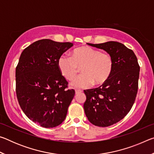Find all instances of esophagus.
Masks as SVG:
<instances>
[{
    "label": "esophagus",
    "mask_w": 154,
    "mask_h": 154,
    "mask_svg": "<svg viewBox=\"0 0 154 154\" xmlns=\"http://www.w3.org/2000/svg\"><path fill=\"white\" fill-rule=\"evenodd\" d=\"M82 92V90H75V94H79Z\"/></svg>",
    "instance_id": "34e87169"
}]
</instances>
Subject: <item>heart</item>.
<instances>
[{
    "label": "heart",
    "instance_id": "b5f03b06",
    "mask_svg": "<svg viewBox=\"0 0 154 154\" xmlns=\"http://www.w3.org/2000/svg\"><path fill=\"white\" fill-rule=\"evenodd\" d=\"M59 70L67 80L71 81L76 77L79 68L82 74L71 83L77 88H86L94 83L100 85L107 81L113 71L114 61L107 52H101L89 46L76 48L71 56L63 54L58 60Z\"/></svg>",
    "mask_w": 154,
    "mask_h": 154
}]
</instances>
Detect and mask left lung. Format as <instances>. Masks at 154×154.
I'll return each mask as SVG.
<instances>
[{
  "label": "left lung",
  "mask_w": 154,
  "mask_h": 154,
  "mask_svg": "<svg viewBox=\"0 0 154 154\" xmlns=\"http://www.w3.org/2000/svg\"><path fill=\"white\" fill-rule=\"evenodd\" d=\"M112 56L114 66L111 76L100 87L84 90L85 116L91 123L100 127L116 124L129 113L136 99L140 66L132 49L116 41L88 43Z\"/></svg>",
  "instance_id": "obj_1"
}]
</instances>
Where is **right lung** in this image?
<instances>
[{
    "mask_svg": "<svg viewBox=\"0 0 154 154\" xmlns=\"http://www.w3.org/2000/svg\"><path fill=\"white\" fill-rule=\"evenodd\" d=\"M73 45L50 39L35 41L24 49L15 69L17 98L28 118L54 128L66 118L75 92L60 71L59 57Z\"/></svg>",
    "mask_w": 154,
    "mask_h": 154,
    "instance_id": "add662e5",
    "label": "right lung"
}]
</instances>
